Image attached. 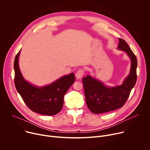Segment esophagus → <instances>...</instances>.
I'll return each instance as SVG.
<instances>
[{
	"label": "esophagus",
	"instance_id": "1",
	"mask_svg": "<svg viewBox=\"0 0 150 150\" xmlns=\"http://www.w3.org/2000/svg\"><path fill=\"white\" fill-rule=\"evenodd\" d=\"M83 72H84V71H83V70L82 69H79L78 71H77V72H76V74H75V76H76V78H78V79H81V78L82 77L83 75Z\"/></svg>",
	"mask_w": 150,
	"mask_h": 150
}]
</instances>
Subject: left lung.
<instances>
[{
  "label": "left lung",
  "mask_w": 150,
  "mask_h": 150,
  "mask_svg": "<svg viewBox=\"0 0 150 150\" xmlns=\"http://www.w3.org/2000/svg\"><path fill=\"white\" fill-rule=\"evenodd\" d=\"M117 49L125 52L131 59V69L123 83L117 86H106L100 80L87 75L82 82L87 105L95 114L111 112L119 109L125 104L137 81V59L127 42L119 38Z\"/></svg>",
  "instance_id": "8db88e82"
}]
</instances>
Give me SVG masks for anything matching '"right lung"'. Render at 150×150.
I'll use <instances>...</instances> for the list:
<instances>
[{
    "label": "right lung",
    "instance_id": "obj_1",
    "mask_svg": "<svg viewBox=\"0 0 150 150\" xmlns=\"http://www.w3.org/2000/svg\"><path fill=\"white\" fill-rule=\"evenodd\" d=\"M20 52L13 64L17 91L33 112L48 116L57 114L63 108L64 96L75 82L74 74L63 76L46 86H35L26 81L21 72L18 63Z\"/></svg>",
    "mask_w": 150,
    "mask_h": 150
}]
</instances>
